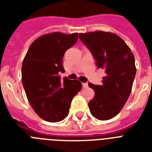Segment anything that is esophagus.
<instances>
[{
    "label": "esophagus",
    "mask_w": 152,
    "mask_h": 152,
    "mask_svg": "<svg viewBox=\"0 0 152 152\" xmlns=\"http://www.w3.org/2000/svg\"><path fill=\"white\" fill-rule=\"evenodd\" d=\"M83 85V87H84V88H86V87H88V84H87V83H82Z\"/></svg>",
    "instance_id": "34e87169"
}]
</instances>
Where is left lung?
<instances>
[{
  "mask_svg": "<svg viewBox=\"0 0 152 152\" xmlns=\"http://www.w3.org/2000/svg\"><path fill=\"white\" fill-rule=\"evenodd\" d=\"M95 59L104 70L102 85L89 83L94 97L88 103L90 112L99 120H108L119 114L131 93L136 75L134 54L125 41L110 32L94 31L79 34Z\"/></svg>",
  "mask_w": 152,
  "mask_h": 152,
  "instance_id": "1",
  "label": "left lung"
}]
</instances>
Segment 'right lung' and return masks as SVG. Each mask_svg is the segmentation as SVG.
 <instances>
[{"instance_id": "obj_1", "label": "right lung", "mask_w": 152, "mask_h": 152, "mask_svg": "<svg viewBox=\"0 0 152 152\" xmlns=\"http://www.w3.org/2000/svg\"><path fill=\"white\" fill-rule=\"evenodd\" d=\"M78 40V33H47L29 46L22 65V82L27 99L39 116L50 123L63 120L71 102L82 88L79 80L66 77L62 58Z\"/></svg>"}]
</instances>
